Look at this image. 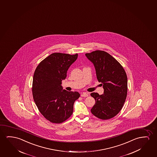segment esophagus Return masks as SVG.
Returning <instances> with one entry per match:
<instances>
[{"label": "esophagus", "instance_id": "obj_1", "mask_svg": "<svg viewBox=\"0 0 157 157\" xmlns=\"http://www.w3.org/2000/svg\"><path fill=\"white\" fill-rule=\"evenodd\" d=\"M81 96V97H87V96H88V93H83Z\"/></svg>", "mask_w": 157, "mask_h": 157}]
</instances>
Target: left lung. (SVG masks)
<instances>
[{
    "instance_id": "left-lung-1",
    "label": "left lung",
    "mask_w": 157,
    "mask_h": 157,
    "mask_svg": "<svg viewBox=\"0 0 157 157\" xmlns=\"http://www.w3.org/2000/svg\"><path fill=\"white\" fill-rule=\"evenodd\" d=\"M93 62L98 81L101 82L104 94L92 93L95 104L91 112L99 119L112 118L119 113L125 102L128 93V78L119 62L110 54L103 51L86 54Z\"/></svg>"
}]
</instances>
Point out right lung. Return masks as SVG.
Returning <instances> with one entry per match:
<instances>
[{
	"label": "right lung",
	"instance_id": "right-lung-1",
	"mask_svg": "<svg viewBox=\"0 0 157 157\" xmlns=\"http://www.w3.org/2000/svg\"><path fill=\"white\" fill-rule=\"evenodd\" d=\"M78 54H52L40 62L33 75L32 94L38 110L53 123L59 124L73 113L74 103L80 97L77 91L62 90L61 82Z\"/></svg>",
	"mask_w": 157,
	"mask_h": 157
}]
</instances>
